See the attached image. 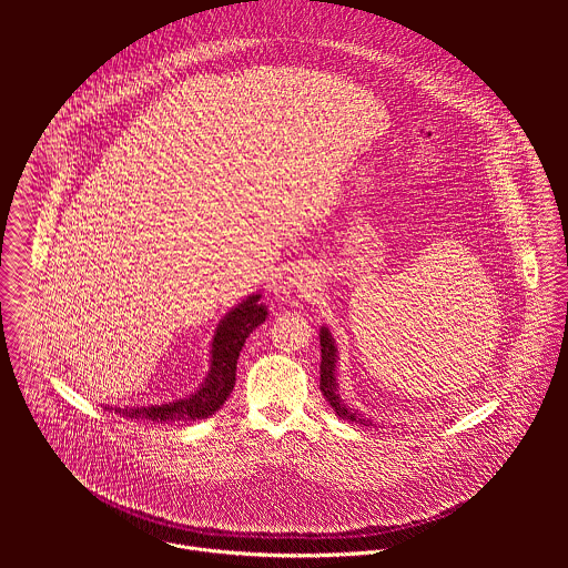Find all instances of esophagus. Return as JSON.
I'll list each match as a JSON object with an SVG mask.
<instances>
[{
	"label": "esophagus",
	"instance_id": "obj_1",
	"mask_svg": "<svg viewBox=\"0 0 568 568\" xmlns=\"http://www.w3.org/2000/svg\"><path fill=\"white\" fill-rule=\"evenodd\" d=\"M317 291V282L313 280L311 273L306 271H293L277 288H275V295L277 297H288L293 293L297 295H304V297H313Z\"/></svg>",
	"mask_w": 568,
	"mask_h": 568
}]
</instances>
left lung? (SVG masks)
Wrapping results in <instances>:
<instances>
[{
	"label": "left lung",
	"instance_id": "left-lung-1",
	"mask_svg": "<svg viewBox=\"0 0 568 568\" xmlns=\"http://www.w3.org/2000/svg\"><path fill=\"white\" fill-rule=\"evenodd\" d=\"M320 341H322V367H320L322 381H320V387H322V394H324L325 400L329 403V406L334 408V413H336L341 419L372 426V419H367L361 410L349 408V406L341 400V396H338V383H336V345H334L332 332H329L325 325L320 329Z\"/></svg>",
	"mask_w": 568,
	"mask_h": 568
}]
</instances>
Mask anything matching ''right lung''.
<instances>
[{"mask_svg": "<svg viewBox=\"0 0 568 568\" xmlns=\"http://www.w3.org/2000/svg\"><path fill=\"white\" fill-rule=\"evenodd\" d=\"M260 293L248 295L236 308H232L216 327L210 349V372L203 385L190 394L187 398H179L165 405L151 406H104L109 410L120 413L122 417L131 419H146V422H196L216 413L225 400L230 398L236 385V365L243 349L246 336L264 324L266 306L260 304Z\"/></svg>", "mask_w": 568, "mask_h": 568, "instance_id": "1", "label": "right lung"}]
</instances>
